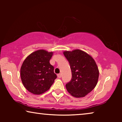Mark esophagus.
<instances>
[{"label":"esophagus","mask_w":122,"mask_h":122,"mask_svg":"<svg viewBox=\"0 0 122 122\" xmlns=\"http://www.w3.org/2000/svg\"><path fill=\"white\" fill-rule=\"evenodd\" d=\"M57 76H58V77L59 78H61V73H59V74H58L57 75Z\"/></svg>","instance_id":"1"}]
</instances>
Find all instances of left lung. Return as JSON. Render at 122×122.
Masks as SVG:
<instances>
[{"instance_id": "left-lung-1", "label": "left lung", "mask_w": 122, "mask_h": 122, "mask_svg": "<svg viewBox=\"0 0 122 122\" xmlns=\"http://www.w3.org/2000/svg\"><path fill=\"white\" fill-rule=\"evenodd\" d=\"M69 63L71 79L66 85L68 92L76 98L85 97L96 87L99 70L93 58L84 51L76 49L64 52Z\"/></svg>"}]
</instances>
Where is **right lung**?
<instances>
[{
    "mask_svg": "<svg viewBox=\"0 0 122 122\" xmlns=\"http://www.w3.org/2000/svg\"><path fill=\"white\" fill-rule=\"evenodd\" d=\"M53 52L38 50L24 60L20 76L24 87L34 94H41L49 89L57 78L49 61Z\"/></svg>",
    "mask_w": 122,
    "mask_h": 122,
    "instance_id": "right-lung-1",
    "label": "right lung"
}]
</instances>
